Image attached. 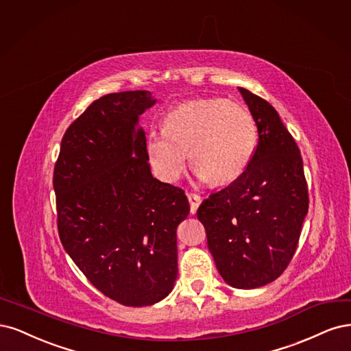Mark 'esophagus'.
<instances>
[{
  "label": "esophagus",
  "mask_w": 351,
  "mask_h": 351,
  "mask_svg": "<svg viewBox=\"0 0 351 351\" xmlns=\"http://www.w3.org/2000/svg\"><path fill=\"white\" fill-rule=\"evenodd\" d=\"M188 201H189V206H191V214H195L199 204H201V197L197 194H188Z\"/></svg>",
  "instance_id": "esophagus-1"
}]
</instances>
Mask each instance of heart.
Returning a JSON list of instances; mask_svg holds the SVG:
<instances>
[{"label":"heart","mask_w":351,"mask_h":351,"mask_svg":"<svg viewBox=\"0 0 351 351\" xmlns=\"http://www.w3.org/2000/svg\"><path fill=\"white\" fill-rule=\"evenodd\" d=\"M258 144L254 117L243 105L219 97L186 101L163 119V132L152 131L145 154L153 172L173 184L191 166L202 180L224 185L245 173Z\"/></svg>","instance_id":"obj_1"}]
</instances>
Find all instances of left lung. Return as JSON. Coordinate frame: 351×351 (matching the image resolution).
I'll use <instances>...</instances> for the list:
<instances>
[{
  "mask_svg": "<svg viewBox=\"0 0 351 351\" xmlns=\"http://www.w3.org/2000/svg\"><path fill=\"white\" fill-rule=\"evenodd\" d=\"M258 128L243 175L202 201L197 211L223 280L234 289L274 281L295 255L308 214V185L296 141L267 100L239 87Z\"/></svg>",
  "mask_w": 351,
  "mask_h": 351,
  "instance_id": "left-lung-1",
  "label": "left lung"
}]
</instances>
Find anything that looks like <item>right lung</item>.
<instances>
[{
	"instance_id": "add662e5",
	"label": "right lung",
	"mask_w": 351,
	"mask_h": 351,
	"mask_svg": "<svg viewBox=\"0 0 351 351\" xmlns=\"http://www.w3.org/2000/svg\"><path fill=\"white\" fill-rule=\"evenodd\" d=\"M147 90L95 100L65 131L53 171L58 233L92 285L125 306H150L178 276L176 229L185 192L152 175L138 117Z\"/></svg>"
}]
</instances>
